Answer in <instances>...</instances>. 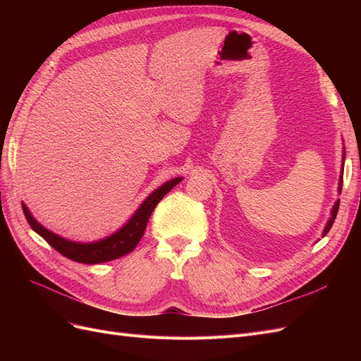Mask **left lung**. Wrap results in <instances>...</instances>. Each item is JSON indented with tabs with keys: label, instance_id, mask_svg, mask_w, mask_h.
<instances>
[{
	"label": "left lung",
	"instance_id": "left-lung-1",
	"mask_svg": "<svg viewBox=\"0 0 361 361\" xmlns=\"http://www.w3.org/2000/svg\"><path fill=\"white\" fill-rule=\"evenodd\" d=\"M343 161H345V150H343ZM342 170H343V167H342ZM342 183H343V174H341V179H338V192H342ZM338 203H341V200H337V202L334 203V206H333L331 216H330L329 223H326V226H325V228H324V235H322V236H325L326 233L330 232V228H331V226H333V223H334V220H336V215H337V211H338Z\"/></svg>",
	"mask_w": 361,
	"mask_h": 361
}]
</instances>
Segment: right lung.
Masks as SVG:
<instances>
[{"label":"right lung","mask_w":361,"mask_h":361,"mask_svg":"<svg viewBox=\"0 0 361 361\" xmlns=\"http://www.w3.org/2000/svg\"><path fill=\"white\" fill-rule=\"evenodd\" d=\"M180 180L182 178H174L161 185L158 190L152 192L149 197L140 204L135 214L129 218V221L122 228H118L113 235L96 243H73L69 241V239H64L56 233H52L39 221H36V218L31 215L28 207L24 203L23 211L32 231L39 233L52 248H56L64 257L80 262V264H102V262H110L117 257H122L130 253V251L137 247L141 236L145 235L147 221L152 212H154L155 206L162 200L164 195L176 187Z\"/></svg>","instance_id":"right-lung-1"}]
</instances>
